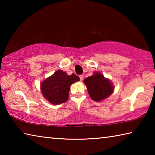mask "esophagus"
<instances>
[{
  "label": "esophagus",
  "mask_w": 155,
  "mask_h": 155,
  "mask_svg": "<svg viewBox=\"0 0 155 155\" xmlns=\"http://www.w3.org/2000/svg\"><path fill=\"white\" fill-rule=\"evenodd\" d=\"M83 74H81V75H79V78H80V80L81 81H83Z\"/></svg>",
  "instance_id": "34e87169"
}]
</instances>
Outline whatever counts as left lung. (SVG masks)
Returning <instances> with one entry per match:
<instances>
[{
    "label": "left lung",
    "instance_id": "left-lung-1",
    "mask_svg": "<svg viewBox=\"0 0 155 155\" xmlns=\"http://www.w3.org/2000/svg\"><path fill=\"white\" fill-rule=\"evenodd\" d=\"M84 83L87 86L91 98L96 102L109 96L114 89L109 80L100 72H95L93 76L85 78Z\"/></svg>",
    "mask_w": 155,
    "mask_h": 155
}]
</instances>
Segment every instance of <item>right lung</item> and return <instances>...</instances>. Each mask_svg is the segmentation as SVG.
Returning <instances> with one entry per match:
<instances>
[{
	"label": "right lung",
	"instance_id": "1",
	"mask_svg": "<svg viewBox=\"0 0 155 155\" xmlns=\"http://www.w3.org/2000/svg\"><path fill=\"white\" fill-rule=\"evenodd\" d=\"M79 80V77L74 74L68 75L62 70H57L41 83V93L52 104L64 103L68 99L71 84Z\"/></svg>",
	"mask_w": 155,
	"mask_h": 155
}]
</instances>
